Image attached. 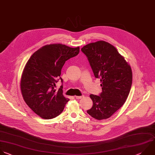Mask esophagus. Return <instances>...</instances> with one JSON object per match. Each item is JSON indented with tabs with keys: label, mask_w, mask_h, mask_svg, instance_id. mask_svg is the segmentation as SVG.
<instances>
[{
	"label": "esophagus",
	"mask_w": 155,
	"mask_h": 155,
	"mask_svg": "<svg viewBox=\"0 0 155 155\" xmlns=\"http://www.w3.org/2000/svg\"><path fill=\"white\" fill-rule=\"evenodd\" d=\"M83 97H84V95H81V96H75V98L77 99H81Z\"/></svg>",
	"instance_id": "34e87169"
}]
</instances>
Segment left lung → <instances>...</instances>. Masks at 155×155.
I'll return each instance as SVG.
<instances>
[{
  "label": "left lung",
  "mask_w": 155,
  "mask_h": 155,
  "mask_svg": "<svg viewBox=\"0 0 155 155\" xmlns=\"http://www.w3.org/2000/svg\"><path fill=\"white\" fill-rule=\"evenodd\" d=\"M96 78H100L102 92L91 94L92 107L87 113L97 120L110 117L125 102L132 84L130 66L117 50L104 41L92 42L81 48Z\"/></svg>",
  "instance_id": "1"
}]
</instances>
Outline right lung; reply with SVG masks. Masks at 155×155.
<instances>
[{"label": "right lung", "instance_id": "add662e5", "mask_svg": "<svg viewBox=\"0 0 155 155\" xmlns=\"http://www.w3.org/2000/svg\"><path fill=\"white\" fill-rule=\"evenodd\" d=\"M79 51V47L49 44L36 51L27 61L21 80L22 95L26 104L42 119L59 116L69 100L63 95V85L58 91L54 86L59 80L63 83L60 75L65 62Z\"/></svg>", "mask_w": 155, "mask_h": 155}]
</instances>
